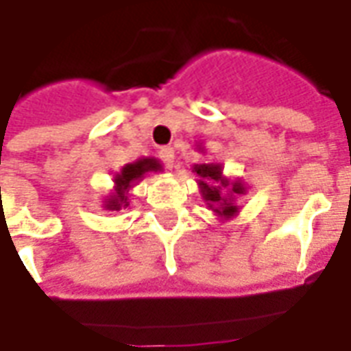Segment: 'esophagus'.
<instances>
[{"label":"esophagus","mask_w":351,"mask_h":351,"mask_svg":"<svg viewBox=\"0 0 351 351\" xmlns=\"http://www.w3.org/2000/svg\"><path fill=\"white\" fill-rule=\"evenodd\" d=\"M159 158H161V161H163V165L167 169H173V165H175V150L173 148H161L159 150Z\"/></svg>","instance_id":"esophagus-1"}]
</instances>
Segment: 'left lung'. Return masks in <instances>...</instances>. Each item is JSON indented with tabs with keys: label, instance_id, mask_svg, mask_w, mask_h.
<instances>
[{
	"label": "left lung",
	"instance_id": "left-lung-1",
	"mask_svg": "<svg viewBox=\"0 0 351 351\" xmlns=\"http://www.w3.org/2000/svg\"><path fill=\"white\" fill-rule=\"evenodd\" d=\"M193 173L199 176V188L203 199L207 201L210 209L224 218H232L237 213V205H234V193H245V186L239 180L230 184L228 178L222 176V167L218 163H201L193 165ZM230 188V193L224 196L222 189Z\"/></svg>",
	"mask_w": 351,
	"mask_h": 351
}]
</instances>
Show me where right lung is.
I'll return each mask as SVG.
<instances>
[{
	"label": "right lung",
	"instance_id": "1",
	"mask_svg": "<svg viewBox=\"0 0 351 351\" xmlns=\"http://www.w3.org/2000/svg\"><path fill=\"white\" fill-rule=\"evenodd\" d=\"M152 171H161V165H159L158 159L154 158H144L134 161V163H129L125 165L119 173H116L114 176V195H110L106 201H104V207L108 210H121L129 205V190L133 188L134 182H138L141 178H144L146 173H152Z\"/></svg>",
	"mask_w": 351,
	"mask_h": 351
}]
</instances>
